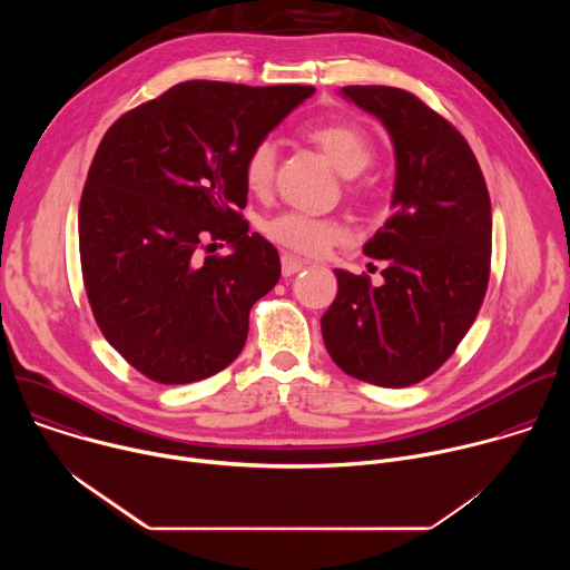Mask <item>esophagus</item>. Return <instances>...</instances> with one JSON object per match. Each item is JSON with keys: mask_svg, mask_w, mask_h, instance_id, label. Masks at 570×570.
I'll use <instances>...</instances> for the list:
<instances>
[{"mask_svg": "<svg viewBox=\"0 0 570 570\" xmlns=\"http://www.w3.org/2000/svg\"><path fill=\"white\" fill-rule=\"evenodd\" d=\"M304 266H306V264H304L302 259L293 257V255H284V257H282V273H284V277H291V275L299 273Z\"/></svg>", "mask_w": 570, "mask_h": 570, "instance_id": "1", "label": "esophagus"}]
</instances>
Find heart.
Returning <instances> with one entry per match:
<instances>
[{"label":"heart","mask_w":570,"mask_h":570,"mask_svg":"<svg viewBox=\"0 0 570 570\" xmlns=\"http://www.w3.org/2000/svg\"><path fill=\"white\" fill-rule=\"evenodd\" d=\"M308 139L322 150L343 176H358L374 159L372 139L354 124L324 121L308 130ZM243 183L262 196L273 187L277 171V146L273 139H259L243 157ZM347 194L358 198L363 187L354 180L347 183ZM264 236L275 246L304 255L320 257L347 238V227L336 218H320L302 212H282L264 223Z\"/></svg>","instance_id":"b5f03b06"}]
</instances>
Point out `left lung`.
Instances as JSON below:
<instances>
[{
    "label": "left lung",
    "mask_w": 570,
    "mask_h": 570,
    "mask_svg": "<svg viewBox=\"0 0 570 570\" xmlns=\"http://www.w3.org/2000/svg\"><path fill=\"white\" fill-rule=\"evenodd\" d=\"M387 128L396 180L392 216L365 243L383 284L334 271L338 293L322 341L350 376L405 387L438 372L473 324L492 268V203L460 130L413 92L347 86Z\"/></svg>",
    "instance_id": "obj_1"
}]
</instances>
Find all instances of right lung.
Returning <instances> with one entry per match:
<instances>
[{
	"label": "right lung",
	"instance_id": "right-lung-1",
	"mask_svg": "<svg viewBox=\"0 0 570 570\" xmlns=\"http://www.w3.org/2000/svg\"><path fill=\"white\" fill-rule=\"evenodd\" d=\"M311 95L187 80L104 135L78 207L80 271L101 334L146 379L203 381L246 345L282 264L240 214L243 157ZM218 239L229 256L208 253Z\"/></svg>",
	"mask_w": 570,
	"mask_h": 570
}]
</instances>
